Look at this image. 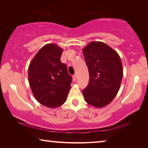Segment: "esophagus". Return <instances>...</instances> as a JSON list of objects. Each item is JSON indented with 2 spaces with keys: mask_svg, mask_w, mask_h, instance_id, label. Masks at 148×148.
<instances>
[{
  "mask_svg": "<svg viewBox=\"0 0 148 148\" xmlns=\"http://www.w3.org/2000/svg\"><path fill=\"white\" fill-rule=\"evenodd\" d=\"M76 79V74H74L73 76H72V80H73V82H75Z\"/></svg>",
  "mask_w": 148,
  "mask_h": 148,
  "instance_id": "1",
  "label": "esophagus"
}]
</instances>
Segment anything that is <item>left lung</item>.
I'll use <instances>...</instances> for the list:
<instances>
[{"label":"left lung","instance_id":"1","mask_svg":"<svg viewBox=\"0 0 148 148\" xmlns=\"http://www.w3.org/2000/svg\"><path fill=\"white\" fill-rule=\"evenodd\" d=\"M82 51L89 73V84L83 90L84 99L95 108L104 107L119 90L123 75L121 58L102 42H90Z\"/></svg>","mask_w":148,"mask_h":148}]
</instances>
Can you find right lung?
Returning a JSON list of instances; mask_svg holds the SVG:
<instances>
[{
  "mask_svg": "<svg viewBox=\"0 0 148 148\" xmlns=\"http://www.w3.org/2000/svg\"><path fill=\"white\" fill-rule=\"evenodd\" d=\"M63 49L56 44L44 46L30 62L29 82L36 99L45 106L55 108L66 101L72 77L62 63Z\"/></svg>",
  "mask_w": 148,
  "mask_h": 148,
  "instance_id": "obj_1",
  "label": "right lung"
}]
</instances>
